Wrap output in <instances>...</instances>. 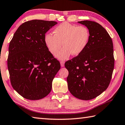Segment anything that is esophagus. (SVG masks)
I'll use <instances>...</instances> for the list:
<instances>
[{
	"instance_id": "1",
	"label": "esophagus",
	"mask_w": 125,
	"mask_h": 125,
	"mask_svg": "<svg viewBox=\"0 0 125 125\" xmlns=\"http://www.w3.org/2000/svg\"><path fill=\"white\" fill-rule=\"evenodd\" d=\"M61 67H64V61H61Z\"/></svg>"
}]
</instances>
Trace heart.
I'll return each instance as SVG.
<instances>
[{
    "mask_svg": "<svg viewBox=\"0 0 125 125\" xmlns=\"http://www.w3.org/2000/svg\"><path fill=\"white\" fill-rule=\"evenodd\" d=\"M53 35L47 33L44 37V42L50 52L56 55L62 47H64L56 57L60 60H66L72 55L77 56L87 47L90 39V32L87 27L65 22L54 29Z\"/></svg>",
    "mask_w": 125,
    "mask_h": 125,
    "instance_id": "obj_1",
    "label": "heart"
}]
</instances>
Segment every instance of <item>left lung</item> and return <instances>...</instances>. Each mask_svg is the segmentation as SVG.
<instances>
[{
	"instance_id": "obj_1",
	"label": "left lung",
	"mask_w": 125,
	"mask_h": 125,
	"mask_svg": "<svg viewBox=\"0 0 125 125\" xmlns=\"http://www.w3.org/2000/svg\"><path fill=\"white\" fill-rule=\"evenodd\" d=\"M87 27L90 39L80 55L65 63L70 92L76 98L90 100L108 88L114 67L112 38L101 24L91 21L78 22Z\"/></svg>"
}]
</instances>
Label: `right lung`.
<instances>
[{
	"instance_id": "obj_1",
	"label": "right lung",
	"mask_w": 125,
	"mask_h": 125,
	"mask_svg": "<svg viewBox=\"0 0 125 125\" xmlns=\"http://www.w3.org/2000/svg\"><path fill=\"white\" fill-rule=\"evenodd\" d=\"M57 23L39 20L25 22L10 41L8 68L11 84L24 98L38 100L51 92L61 65L47 49L44 37Z\"/></svg>"
}]
</instances>
